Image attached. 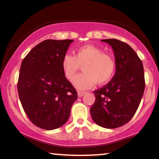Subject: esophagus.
<instances>
[{
    "label": "esophagus",
    "instance_id": "34e87169",
    "mask_svg": "<svg viewBox=\"0 0 159 159\" xmlns=\"http://www.w3.org/2000/svg\"><path fill=\"white\" fill-rule=\"evenodd\" d=\"M85 92H82V91H78V93H77V95H78V97H82V96H83V95L85 94Z\"/></svg>",
    "mask_w": 159,
    "mask_h": 159
}]
</instances>
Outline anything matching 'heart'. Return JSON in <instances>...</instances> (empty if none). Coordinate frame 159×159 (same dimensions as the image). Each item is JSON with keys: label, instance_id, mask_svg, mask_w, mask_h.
<instances>
[{"label": "heart", "instance_id": "obj_1", "mask_svg": "<svg viewBox=\"0 0 159 159\" xmlns=\"http://www.w3.org/2000/svg\"><path fill=\"white\" fill-rule=\"evenodd\" d=\"M81 66L84 73L74 81V85L80 90L92 88L95 83H106L116 70V63L112 56L104 53L100 48L90 45L79 48L75 51V56L65 53L63 56L61 68L67 80L72 81Z\"/></svg>", "mask_w": 159, "mask_h": 159}]
</instances>
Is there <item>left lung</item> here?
Wrapping results in <instances>:
<instances>
[{
    "label": "left lung",
    "mask_w": 159,
    "mask_h": 159,
    "mask_svg": "<svg viewBox=\"0 0 159 159\" xmlns=\"http://www.w3.org/2000/svg\"><path fill=\"white\" fill-rule=\"evenodd\" d=\"M114 52L116 72L103 88L95 90V101L90 108L93 120L107 129L121 127L138 110L145 90L142 61L127 43L116 39L101 40Z\"/></svg>",
    "instance_id": "8db88e82"
}]
</instances>
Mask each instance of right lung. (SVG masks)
Returning a JSON list of instances; mask_svg holds the SVG:
<instances>
[{
    "label": "right lung",
    "mask_w": 159,
    "mask_h": 159,
    "mask_svg": "<svg viewBox=\"0 0 159 159\" xmlns=\"http://www.w3.org/2000/svg\"><path fill=\"white\" fill-rule=\"evenodd\" d=\"M73 40H45L21 62L17 84L21 106L37 127L52 130L70 116L77 93L63 73L61 59Z\"/></svg>",
    "instance_id": "obj_1"
}]
</instances>
